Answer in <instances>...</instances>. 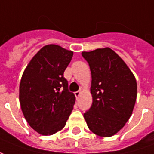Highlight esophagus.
Instances as JSON below:
<instances>
[{
  "instance_id": "1",
  "label": "esophagus",
  "mask_w": 154,
  "mask_h": 154,
  "mask_svg": "<svg viewBox=\"0 0 154 154\" xmlns=\"http://www.w3.org/2000/svg\"><path fill=\"white\" fill-rule=\"evenodd\" d=\"M80 94H81V91H76V92H74V95H75V97H76V98L77 99H78V97H79V96H80Z\"/></svg>"
}]
</instances>
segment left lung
<instances>
[{"mask_svg": "<svg viewBox=\"0 0 154 154\" xmlns=\"http://www.w3.org/2000/svg\"><path fill=\"white\" fill-rule=\"evenodd\" d=\"M91 73L92 105L83 116L100 137L116 134L129 120L137 97V82L122 58L110 48L82 52Z\"/></svg>", "mask_w": 154, "mask_h": 154, "instance_id": "left-lung-1", "label": "left lung"}]
</instances>
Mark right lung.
Here are the masks:
<instances>
[{
	"label": "right lung",
	"mask_w": 154,
	"mask_h": 154,
	"mask_svg": "<svg viewBox=\"0 0 154 154\" xmlns=\"http://www.w3.org/2000/svg\"><path fill=\"white\" fill-rule=\"evenodd\" d=\"M72 51L48 44L35 54L22 75L20 103L25 119L42 135H52L63 128L76 97L68 91L63 72Z\"/></svg>",
	"instance_id": "obj_1"
}]
</instances>
